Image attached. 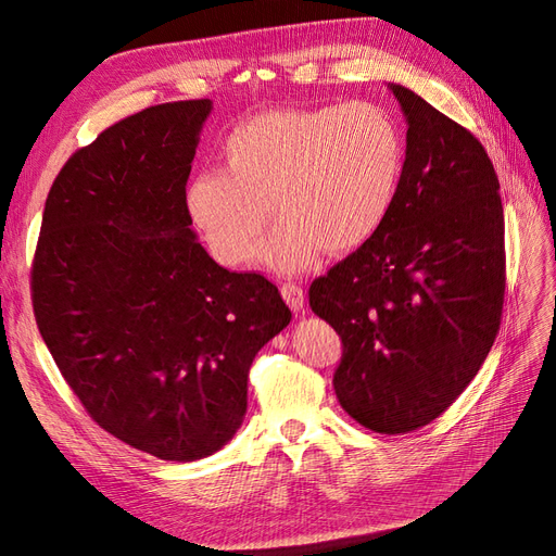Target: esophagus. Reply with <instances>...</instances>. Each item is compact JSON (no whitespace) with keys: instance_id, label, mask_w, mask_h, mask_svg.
<instances>
[{"instance_id":"34e87169","label":"esophagus","mask_w":556,"mask_h":556,"mask_svg":"<svg viewBox=\"0 0 556 556\" xmlns=\"http://www.w3.org/2000/svg\"><path fill=\"white\" fill-rule=\"evenodd\" d=\"M280 294H282V299L288 301V306L292 308V311H301L304 308V290H301V285H296V282H282L280 285Z\"/></svg>"}]
</instances>
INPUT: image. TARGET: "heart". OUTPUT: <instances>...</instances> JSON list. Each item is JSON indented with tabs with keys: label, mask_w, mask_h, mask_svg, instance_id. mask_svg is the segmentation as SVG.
Instances as JSON below:
<instances>
[{
	"label": "heart",
	"mask_w": 556,
	"mask_h": 556,
	"mask_svg": "<svg viewBox=\"0 0 556 556\" xmlns=\"http://www.w3.org/2000/svg\"><path fill=\"white\" fill-rule=\"evenodd\" d=\"M223 166L185 185V211L215 262L257 260L280 274L311 268L323 250L345 255L371 241L399 194L406 141L374 102L252 115L223 141Z\"/></svg>",
	"instance_id": "obj_1"
}]
</instances>
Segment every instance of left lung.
<instances>
[{"instance_id": "obj_1", "label": "left lung", "mask_w": 556, "mask_h": 556, "mask_svg": "<svg viewBox=\"0 0 556 556\" xmlns=\"http://www.w3.org/2000/svg\"><path fill=\"white\" fill-rule=\"evenodd\" d=\"M406 164L376 237L313 280L315 315L339 331L333 390L378 433L445 413L490 355L506 294L498 178L482 143L403 86Z\"/></svg>"}]
</instances>
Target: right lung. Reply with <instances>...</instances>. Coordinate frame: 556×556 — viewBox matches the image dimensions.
Wrapping results in <instances>:
<instances>
[{
  "instance_id": "1",
  "label": "right lung",
  "mask_w": 556,
  "mask_h": 556,
  "mask_svg": "<svg viewBox=\"0 0 556 556\" xmlns=\"http://www.w3.org/2000/svg\"><path fill=\"white\" fill-rule=\"evenodd\" d=\"M211 99L157 104L66 160L48 192L31 306L66 384L115 439L164 462L220 450L248 371L290 325L276 285L215 264L185 211Z\"/></svg>"
}]
</instances>
